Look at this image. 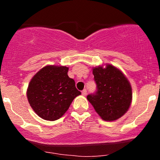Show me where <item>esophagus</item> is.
Returning <instances> with one entry per match:
<instances>
[{
    "instance_id": "obj_1",
    "label": "esophagus",
    "mask_w": 160,
    "mask_h": 160,
    "mask_svg": "<svg viewBox=\"0 0 160 160\" xmlns=\"http://www.w3.org/2000/svg\"><path fill=\"white\" fill-rule=\"evenodd\" d=\"M82 95H87V90H86V89H83V90L82 91Z\"/></svg>"
}]
</instances>
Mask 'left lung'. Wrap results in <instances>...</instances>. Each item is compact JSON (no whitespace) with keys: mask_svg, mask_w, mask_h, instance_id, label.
Segmentation results:
<instances>
[{"mask_svg":"<svg viewBox=\"0 0 160 160\" xmlns=\"http://www.w3.org/2000/svg\"><path fill=\"white\" fill-rule=\"evenodd\" d=\"M97 91L87 99L102 120L113 121L123 116L131 105L130 82L120 70L111 65L92 69Z\"/></svg>","mask_w":160,"mask_h":160,"instance_id":"obj_1","label":"left lung"}]
</instances>
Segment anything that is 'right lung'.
Wrapping results in <instances>:
<instances>
[{
    "label": "right lung",
    "instance_id": "1",
    "mask_svg": "<svg viewBox=\"0 0 160 160\" xmlns=\"http://www.w3.org/2000/svg\"><path fill=\"white\" fill-rule=\"evenodd\" d=\"M66 66L47 65L33 77L27 98L34 111L42 119L54 121L68 111L71 102L81 94L68 75Z\"/></svg>",
    "mask_w": 160,
    "mask_h": 160
}]
</instances>
